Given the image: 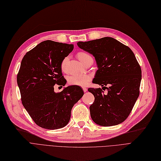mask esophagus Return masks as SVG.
I'll return each mask as SVG.
<instances>
[{
    "label": "esophagus",
    "mask_w": 161,
    "mask_h": 161,
    "mask_svg": "<svg viewBox=\"0 0 161 161\" xmlns=\"http://www.w3.org/2000/svg\"><path fill=\"white\" fill-rule=\"evenodd\" d=\"M82 89H83V91H84L85 92H86V91H87V90H88L87 88H85V87H83V88H82Z\"/></svg>",
    "instance_id": "obj_1"
}]
</instances>
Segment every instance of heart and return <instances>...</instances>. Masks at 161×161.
<instances>
[{
    "instance_id": "1",
    "label": "heart",
    "mask_w": 161,
    "mask_h": 161,
    "mask_svg": "<svg viewBox=\"0 0 161 161\" xmlns=\"http://www.w3.org/2000/svg\"><path fill=\"white\" fill-rule=\"evenodd\" d=\"M77 57L79 59L80 61L82 63L85 64L87 60L91 58L92 57L89 54L84 53V52H80L77 54ZM69 57H65L60 64V67L63 71L65 70L66 63L68 62ZM91 79V76L89 75H71L68 77V82L70 85L74 86H85L88 85V82Z\"/></svg>"
}]
</instances>
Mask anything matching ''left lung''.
Listing matches in <instances>:
<instances>
[{
    "mask_svg": "<svg viewBox=\"0 0 161 161\" xmlns=\"http://www.w3.org/2000/svg\"><path fill=\"white\" fill-rule=\"evenodd\" d=\"M77 45L95 57L98 69L92 82L108 91L105 95L101 88L88 89L95 97L89 108L92 120L103 126L123 123L140 92L141 69L135 54L111 37L78 42Z\"/></svg>",
    "mask_w": 161,
    "mask_h": 161,
    "instance_id": "obj_1",
    "label": "left lung"
}]
</instances>
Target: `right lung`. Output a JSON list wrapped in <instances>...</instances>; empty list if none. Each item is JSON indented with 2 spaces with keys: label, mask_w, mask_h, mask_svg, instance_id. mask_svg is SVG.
<instances>
[{
  "label": "right lung",
  "mask_w": 161,
  "mask_h": 161,
  "mask_svg": "<svg viewBox=\"0 0 161 161\" xmlns=\"http://www.w3.org/2000/svg\"><path fill=\"white\" fill-rule=\"evenodd\" d=\"M73 45L45 41L27 52L21 61L17 84L25 108L42 128H63L70 120L74 104L84 95L79 86H69L60 92L55 85L64 86L63 60L73 51Z\"/></svg>",
  "instance_id": "1"
}]
</instances>
